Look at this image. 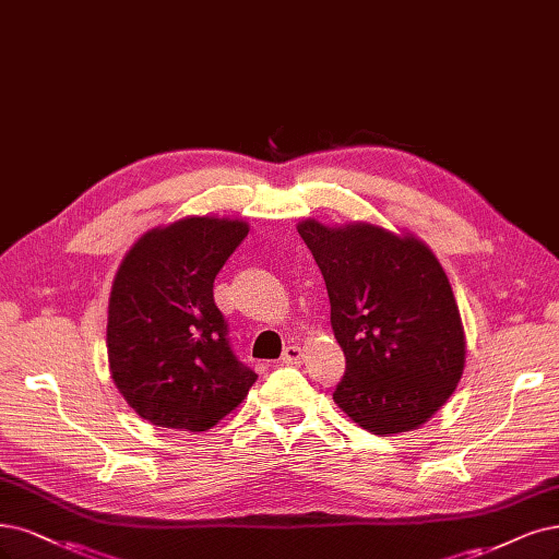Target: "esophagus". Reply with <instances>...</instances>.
<instances>
[{
    "mask_svg": "<svg viewBox=\"0 0 559 559\" xmlns=\"http://www.w3.org/2000/svg\"><path fill=\"white\" fill-rule=\"evenodd\" d=\"M282 362L284 365H300L302 362V349L296 344H288L284 354H282Z\"/></svg>",
    "mask_w": 559,
    "mask_h": 559,
    "instance_id": "34e87169",
    "label": "esophagus"
}]
</instances>
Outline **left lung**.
Segmentation results:
<instances>
[{
  "label": "left lung",
  "instance_id": "left-lung-1",
  "mask_svg": "<svg viewBox=\"0 0 559 559\" xmlns=\"http://www.w3.org/2000/svg\"><path fill=\"white\" fill-rule=\"evenodd\" d=\"M296 228L323 275L346 358L335 404L372 435L420 428L453 395L467 356L444 267L414 234L312 217Z\"/></svg>",
  "mask_w": 559,
  "mask_h": 559
}]
</instances>
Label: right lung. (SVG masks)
<instances>
[{"instance_id":"1","label":"right lung","mask_w":559,"mask_h":559,"mask_svg":"<svg viewBox=\"0 0 559 559\" xmlns=\"http://www.w3.org/2000/svg\"><path fill=\"white\" fill-rule=\"evenodd\" d=\"M249 224L191 215L150 228L115 273L106 346L115 386L157 428L205 432L257 374L230 352L213 284Z\"/></svg>"}]
</instances>
